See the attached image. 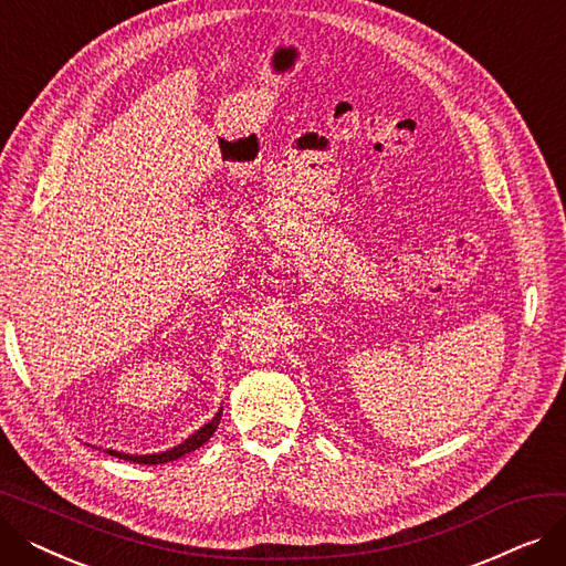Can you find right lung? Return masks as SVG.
Here are the masks:
<instances>
[{
	"mask_svg": "<svg viewBox=\"0 0 566 566\" xmlns=\"http://www.w3.org/2000/svg\"><path fill=\"white\" fill-rule=\"evenodd\" d=\"M220 418H222V408L216 412V418L211 422H206L203 427H199L192 436H188L184 442L174 444V448L165 450V452H158V454H128V452H116V450H105L107 454L116 457V459H124V461H133V463H142V465H158V463H167V461H176L181 459L195 450H199L201 444L208 442V438H211L220 424Z\"/></svg>",
	"mask_w": 566,
	"mask_h": 566,
	"instance_id": "obj_1",
	"label": "right lung"
}]
</instances>
